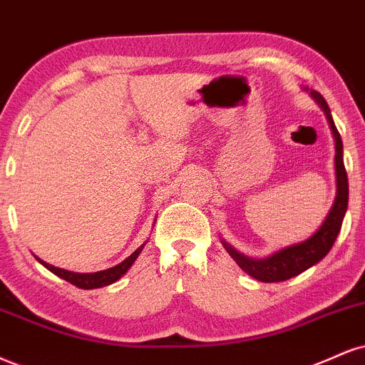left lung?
Returning <instances> with one entry per match:
<instances>
[{
  "instance_id": "1",
  "label": "left lung",
  "mask_w": 365,
  "mask_h": 365,
  "mask_svg": "<svg viewBox=\"0 0 365 365\" xmlns=\"http://www.w3.org/2000/svg\"><path fill=\"white\" fill-rule=\"evenodd\" d=\"M311 95L314 96L316 102L322 105L324 113H327L328 122H330L331 125L333 135H335V204H333L328 217L324 219L323 226L319 227L309 240L302 241L299 245H294V247L280 250V252L274 253L269 258H263V260H253V258L245 257V255L236 252L235 248H231L227 243H222L227 250V253H230L231 257L235 258V262L238 263L240 269H243L248 275H252V277L257 280H262V282H282V280L296 277L301 272L308 270L309 267H313L314 263H318L322 258L327 257V253L330 252L333 243H335L338 232H340L346 204H349V178H346V171L344 165V144H341L340 133L336 130L330 108H328L323 96L319 95L318 91H311Z\"/></svg>"
}]
</instances>
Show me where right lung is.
I'll return each instance as SVG.
<instances>
[{
	"mask_svg": "<svg viewBox=\"0 0 365 365\" xmlns=\"http://www.w3.org/2000/svg\"><path fill=\"white\" fill-rule=\"evenodd\" d=\"M144 248L139 247L135 252L130 255V257H127L124 262L118 263V265L112 267V269L108 270H102V272H95V274H74V272H68V270H63V269H57L54 265H49V263L42 262L41 258H37L38 262L42 263L46 269H49L52 274H56L57 277L68 280L69 284L76 285V287L80 289H96V287H103V285H108V284H113L115 280H118L122 277V275L125 274L127 270L130 269V265H133L135 258H138V255L140 253V250Z\"/></svg>",
	"mask_w": 365,
	"mask_h": 365,
	"instance_id": "right-lung-1",
	"label": "right lung"
}]
</instances>
